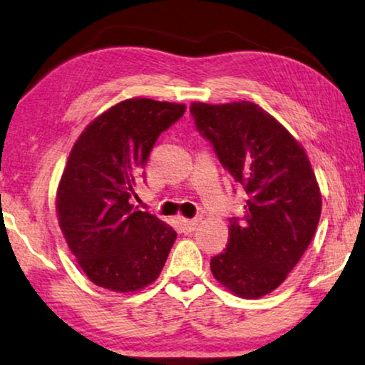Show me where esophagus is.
<instances>
[{
	"mask_svg": "<svg viewBox=\"0 0 365 365\" xmlns=\"http://www.w3.org/2000/svg\"><path fill=\"white\" fill-rule=\"evenodd\" d=\"M197 225H199V218H192V220H186V218H182L181 222H179V226H181V230H182V232H192L195 228H197Z\"/></svg>",
	"mask_w": 365,
	"mask_h": 365,
	"instance_id": "obj_1",
	"label": "esophagus"
}]
</instances>
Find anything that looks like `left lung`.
<instances>
[{"label":"left lung","mask_w":365,"mask_h":365,"mask_svg":"<svg viewBox=\"0 0 365 365\" xmlns=\"http://www.w3.org/2000/svg\"><path fill=\"white\" fill-rule=\"evenodd\" d=\"M197 130L247 194L242 218H230L228 246L215 255V279L259 299L282 284L317 230L322 194L306 150L252 101L190 103Z\"/></svg>","instance_id":"obj_1"}]
</instances>
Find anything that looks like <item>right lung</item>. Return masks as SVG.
<instances>
[{
    "label": "right lung",
    "mask_w": 365,
    "mask_h": 365,
    "mask_svg": "<svg viewBox=\"0 0 365 365\" xmlns=\"http://www.w3.org/2000/svg\"><path fill=\"white\" fill-rule=\"evenodd\" d=\"M186 105L150 98L119 101L82 130L56 192L59 228L93 284L134 292L152 284L176 231L130 204L158 135Z\"/></svg>",
    "instance_id": "add662e5"
}]
</instances>
